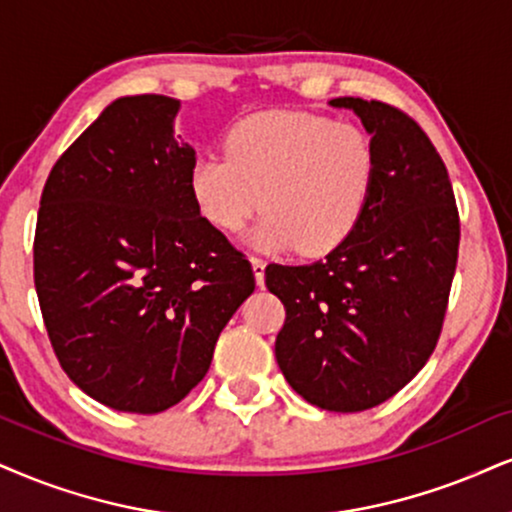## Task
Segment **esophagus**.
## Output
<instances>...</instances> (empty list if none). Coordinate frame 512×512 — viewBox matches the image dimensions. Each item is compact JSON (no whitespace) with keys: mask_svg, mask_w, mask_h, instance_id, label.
<instances>
[{"mask_svg":"<svg viewBox=\"0 0 512 512\" xmlns=\"http://www.w3.org/2000/svg\"><path fill=\"white\" fill-rule=\"evenodd\" d=\"M251 268H254V277H256V285L263 287L266 285V261L258 256H251Z\"/></svg>","mask_w":512,"mask_h":512,"instance_id":"34e87169","label":"esophagus"}]
</instances>
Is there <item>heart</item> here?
<instances>
[{"label":"heart","mask_w":512,"mask_h":512,"mask_svg":"<svg viewBox=\"0 0 512 512\" xmlns=\"http://www.w3.org/2000/svg\"><path fill=\"white\" fill-rule=\"evenodd\" d=\"M377 175L375 142L353 123L304 111H263L227 130L225 154L189 166V194L218 232L251 230L258 249L323 256L337 249L368 208Z\"/></svg>","instance_id":"b5f03b06"}]
</instances>
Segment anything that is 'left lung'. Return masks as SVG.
Here are the masks:
<instances>
[{"instance_id": "8db88e82", "label": "left lung", "mask_w": 512, "mask_h": 512, "mask_svg": "<svg viewBox=\"0 0 512 512\" xmlns=\"http://www.w3.org/2000/svg\"><path fill=\"white\" fill-rule=\"evenodd\" d=\"M351 109L375 142L377 175L353 232L323 261L266 268L285 304L282 375L308 403L358 413L391 399L432 356L458 261L460 220L444 161L406 113L361 97Z\"/></svg>"}]
</instances>
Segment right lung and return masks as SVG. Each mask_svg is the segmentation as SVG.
Returning a JSON list of instances; mask_svg holds the SVG:
<instances>
[{
    "mask_svg": "<svg viewBox=\"0 0 512 512\" xmlns=\"http://www.w3.org/2000/svg\"><path fill=\"white\" fill-rule=\"evenodd\" d=\"M180 102H111L61 154L42 189L35 289L66 375L123 413H161L204 380L254 292L251 263L201 218L197 159L175 140Z\"/></svg>",
    "mask_w": 512,
    "mask_h": 512,
    "instance_id": "add662e5",
    "label": "right lung"
}]
</instances>
